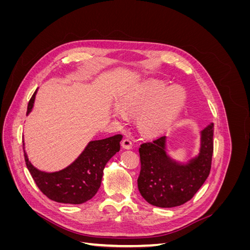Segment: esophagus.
Here are the masks:
<instances>
[{"instance_id":"1","label":"esophagus","mask_w":250,"mask_h":250,"mask_svg":"<svg viewBox=\"0 0 250 250\" xmlns=\"http://www.w3.org/2000/svg\"><path fill=\"white\" fill-rule=\"evenodd\" d=\"M122 147L124 149H131L132 148V142L130 141V139L125 138L122 140Z\"/></svg>"}]
</instances>
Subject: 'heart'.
I'll use <instances>...</instances> for the list:
<instances>
[{
  "instance_id": "b5f03b06",
  "label": "heart",
  "mask_w": 250,
  "mask_h": 250,
  "mask_svg": "<svg viewBox=\"0 0 250 250\" xmlns=\"http://www.w3.org/2000/svg\"><path fill=\"white\" fill-rule=\"evenodd\" d=\"M185 98L184 89L179 86L169 88L164 82H151L128 90L121 98V106L113 108V116L124 123L128 120V115H138L141 132L158 135L173 123Z\"/></svg>"
}]
</instances>
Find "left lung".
Masks as SVG:
<instances>
[{
    "mask_svg": "<svg viewBox=\"0 0 250 250\" xmlns=\"http://www.w3.org/2000/svg\"><path fill=\"white\" fill-rule=\"evenodd\" d=\"M200 134L199 153L186 164L172 160L166 152L167 137L142 144L138 187L147 202L160 208H174L193 198L210 171L214 124L208 125Z\"/></svg>",
    "mask_w": 250,
    "mask_h": 250,
    "instance_id": "1",
    "label": "left lung"
}]
</instances>
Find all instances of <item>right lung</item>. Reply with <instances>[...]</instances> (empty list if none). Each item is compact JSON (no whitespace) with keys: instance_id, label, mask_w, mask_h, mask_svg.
I'll use <instances>...</instances> for the list:
<instances>
[{"instance_id":"obj_1","label":"right lung","mask_w":250,"mask_h":250,"mask_svg":"<svg viewBox=\"0 0 250 250\" xmlns=\"http://www.w3.org/2000/svg\"><path fill=\"white\" fill-rule=\"evenodd\" d=\"M37 89L30 99L27 116L33 108ZM122 134L90 141L82 153L66 168L57 172L41 171L30 163L24 147L27 168L36 186L51 200L60 203L81 204L92 199L99 190L105 165L120 151ZM25 146V144H24Z\"/></svg>"}]
</instances>
